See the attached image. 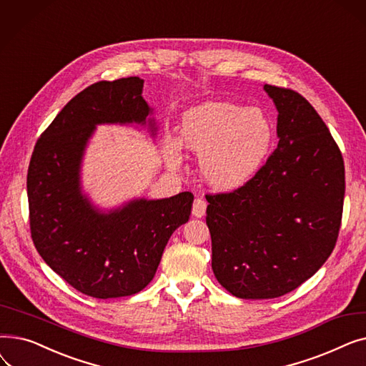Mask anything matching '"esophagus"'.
Wrapping results in <instances>:
<instances>
[{
  "label": "esophagus",
  "instance_id": "obj_1",
  "mask_svg": "<svg viewBox=\"0 0 366 366\" xmlns=\"http://www.w3.org/2000/svg\"><path fill=\"white\" fill-rule=\"evenodd\" d=\"M206 206H207V203H206L202 197H196V199H194V203H193V215L197 217V218L204 217V214H206Z\"/></svg>",
  "mask_w": 366,
  "mask_h": 366
}]
</instances>
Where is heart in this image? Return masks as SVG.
Returning a JSON list of instances; mask_svg holds the SVG:
<instances>
[{"label":"heart","mask_w":366,"mask_h":366,"mask_svg":"<svg viewBox=\"0 0 366 366\" xmlns=\"http://www.w3.org/2000/svg\"><path fill=\"white\" fill-rule=\"evenodd\" d=\"M181 139L200 154L202 175L210 184L228 188L242 184L259 167L272 147L273 127L258 108L204 102L184 114ZM166 159L172 167L181 164L178 141L166 142Z\"/></svg>","instance_id":"heart-1"}]
</instances>
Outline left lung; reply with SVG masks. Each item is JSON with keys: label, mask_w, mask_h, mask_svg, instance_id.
Listing matches in <instances>:
<instances>
[{"label": "left lung", "mask_w": 366, "mask_h": 366, "mask_svg": "<svg viewBox=\"0 0 366 366\" xmlns=\"http://www.w3.org/2000/svg\"><path fill=\"white\" fill-rule=\"evenodd\" d=\"M264 89L279 111L277 148L242 187L206 196L214 274L244 300L282 297L319 270L345 191L341 151L312 104L292 89Z\"/></svg>", "instance_id": "1"}]
</instances>
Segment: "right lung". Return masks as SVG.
Returning <instances> with one entry per match:
<instances>
[{
  "mask_svg": "<svg viewBox=\"0 0 366 366\" xmlns=\"http://www.w3.org/2000/svg\"><path fill=\"white\" fill-rule=\"evenodd\" d=\"M142 87L139 76L89 86L41 133L29 162V227L36 251L74 290L93 298L142 291L156 274L172 233L189 219L194 200L184 191L101 214L81 194L80 163L94 126L145 124L151 109Z\"/></svg>",
  "mask_w": 366,
  "mask_h": 366,
  "instance_id": "right-lung-1",
  "label": "right lung"
}]
</instances>
